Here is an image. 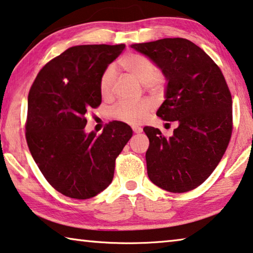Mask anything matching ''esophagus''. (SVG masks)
<instances>
[{
  "instance_id": "obj_1",
  "label": "esophagus",
  "mask_w": 253,
  "mask_h": 253,
  "mask_svg": "<svg viewBox=\"0 0 253 253\" xmlns=\"http://www.w3.org/2000/svg\"><path fill=\"white\" fill-rule=\"evenodd\" d=\"M131 128H133V131H134V133H136V134H138V133H142V131H143L142 127H138V126H133V127H131Z\"/></svg>"
}]
</instances>
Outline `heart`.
Segmentation results:
<instances>
[{
  "label": "heart",
  "mask_w": 253,
  "mask_h": 253,
  "mask_svg": "<svg viewBox=\"0 0 253 253\" xmlns=\"http://www.w3.org/2000/svg\"><path fill=\"white\" fill-rule=\"evenodd\" d=\"M119 65L143 84L148 85L151 89L159 90L164 87L166 81L164 74L157 69L154 62L148 56L128 53L119 60ZM115 81L116 74L114 68L108 67L100 78V93L104 99L112 95ZM152 109L153 103L150 100H141L137 102L122 101L111 109V117L129 125H139L145 122Z\"/></svg>",
  "instance_id": "b5f03b06"
}]
</instances>
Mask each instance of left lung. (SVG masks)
<instances>
[{
	"label": "left lung",
	"instance_id": "8db88e82",
	"mask_svg": "<svg viewBox=\"0 0 253 253\" xmlns=\"http://www.w3.org/2000/svg\"><path fill=\"white\" fill-rule=\"evenodd\" d=\"M130 46L163 70L168 84L157 116L178 124L169 138L158 128L143 129L150 141L149 178L172 193L194 190L219 164L232 136V95L224 75L202 48L185 39Z\"/></svg>",
	"mask_w": 253,
	"mask_h": 253
}]
</instances>
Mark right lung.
Instances as JSON below:
<instances>
[{
    "instance_id": "obj_1",
    "label": "right lung",
    "mask_w": 253,
    "mask_h": 253,
    "mask_svg": "<svg viewBox=\"0 0 253 253\" xmlns=\"http://www.w3.org/2000/svg\"><path fill=\"white\" fill-rule=\"evenodd\" d=\"M125 44L77 45L40 70L28 94L26 139L45 179L60 193L85 200L114 178L116 158L133 135L111 122L102 134H86V115L101 104L100 78Z\"/></svg>"
}]
</instances>
